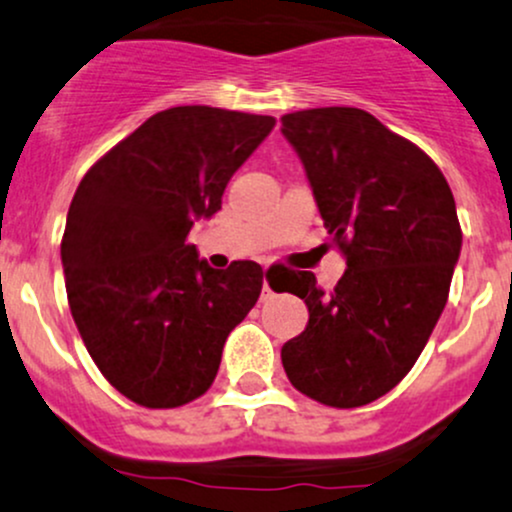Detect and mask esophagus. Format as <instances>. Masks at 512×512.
<instances>
[{
  "label": "esophagus",
  "instance_id": "esophagus-1",
  "mask_svg": "<svg viewBox=\"0 0 512 512\" xmlns=\"http://www.w3.org/2000/svg\"><path fill=\"white\" fill-rule=\"evenodd\" d=\"M266 266H268V263H266ZM268 295H271V287H268L266 283H263V295H261V300H266Z\"/></svg>",
  "mask_w": 512,
  "mask_h": 512
}]
</instances>
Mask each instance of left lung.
I'll list each match as a JSON object with an SVG mask.
<instances>
[{"mask_svg": "<svg viewBox=\"0 0 512 512\" xmlns=\"http://www.w3.org/2000/svg\"><path fill=\"white\" fill-rule=\"evenodd\" d=\"M324 227L346 258L333 290L292 271L309 324L280 350L297 392L333 409L380 399L409 375L438 324L462 249L438 164L363 108L283 116Z\"/></svg>", "mask_w": 512, "mask_h": 512, "instance_id": "1", "label": "left lung"}]
</instances>
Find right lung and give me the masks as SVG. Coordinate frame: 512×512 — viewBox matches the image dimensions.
<instances>
[{
  "mask_svg": "<svg viewBox=\"0 0 512 512\" xmlns=\"http://www.w3.org/2000/svg\"><path fill=\"white\" fill-rule=\"evenodd\" d=\"M273 125L227 108H166L74 193L60 249L67 302L91 360L135 404L176 409L208 392L229 331L261 295L258 263L215 271L188 232L222 208L232 174Z\"/></svg>",
  "mask_w": 512,
  "mask_h": 512,
  "instance_id": "1",
  "label": "right lung"
}]
</instances>
